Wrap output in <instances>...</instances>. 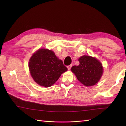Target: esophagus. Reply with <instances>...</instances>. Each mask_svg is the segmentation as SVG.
<instances>
[{
	"label": "esophagus",
	"instance_id": "34e87169",
	"mask_svg": "<svg viewBox=\"0 0 126 126\" xmlns=\"http://www.w3.org/2000/svg\"><path fill=\"white\" fill-rule=\"evenodd\" d=\"M71 66H72V65H68V66H67V68H68V70H70V69H71Z\"/></svg>",
	"mask_w": 126,
	"mask_h": 126
}]
</instances>
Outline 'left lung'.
<instances>
[{"label": "left lung", "mask_w": 126, "mask_h": 126, "mask_svg": "<svg viewBox=\"0 0 126 126\" xmlns=\"http://www.w3.org/2000/svg\"><path fill=\"white\" fill-rule=\"evenodd\" d=\"M79 64L74 65L71 70L79 81L85 86H92L98 82L103 74L102 64L97 59L83 56L79 59Z\"/></svg>", "instance_id": "8db88e82"}]
</instances>
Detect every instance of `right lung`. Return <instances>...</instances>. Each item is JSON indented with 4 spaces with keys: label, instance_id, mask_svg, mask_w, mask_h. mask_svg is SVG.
<instances>
[{
    "label": "right lung",
    "instance_id": "1",
    "mask_svg": "<svg viewBox=\"0 0 126 126\" xmlns=\"http://www.w3.org/2000/svg\"><path fill=\"white\" fill-rule=\"evenodd\" d=\"M31 75L37 84L51 86L68 69L52 51L41 49L32 56L29 65Z\"/></svg>",
    "mask_w": 126,
    "mask_h": 126
}]
</instances>
